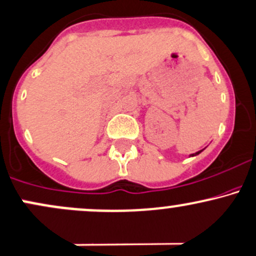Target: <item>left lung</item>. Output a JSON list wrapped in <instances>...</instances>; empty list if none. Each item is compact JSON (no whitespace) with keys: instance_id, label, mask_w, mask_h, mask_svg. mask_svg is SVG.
I'll use <instances>...</instances> for the list:
<instances>
[{"instance_id":"obj_1","label":"left lung","mask_w":256,"mask_h":256,"mask_svg":"<svg viewBox=\"0 0 256 256\" xmlns=\"http://www.w3.org/2000/svg\"><path fill=\"white\" fill-rule=\"evenodd\" d=\"M202 152H203V150H199V152H196V153H194V154H190V156H198V154H199V153H202Z\"/></svg>"}]
</instances>
